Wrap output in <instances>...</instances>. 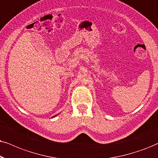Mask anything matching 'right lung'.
Instances as JSON below:
<instances>
[{"instance_id":"add662e5","label":"right lung","mask_w":158,"mask_h":158,"mask_svg":"<svg viewBox=\"0 0 158 158\" xmlns=\"http://www.w3.org/2000/svg\"><path fill=\"white\" fill-rule=\"evenodd\" d=\"M57 115H58V114H57ZM57 115H55V116H54V117H56V116H57Z\"/></svg>"}]
</instances>
